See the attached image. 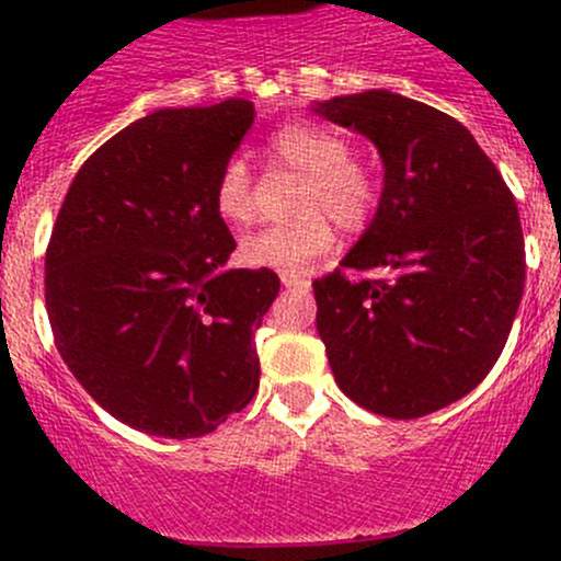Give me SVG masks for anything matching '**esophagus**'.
I'll return each instance as SVG.
<instances>
[{
    "mask_svg": "<svg viewBox=\"0 0 561 561\" xmlns=\"http://www.w3.org/2000/svg\"><path fill=\"white\" fill-rule=\"evenodd\" d=\"M279 279H282V285H285L287 290H293V293H307L309 287H312V282H309L307 276L293 274V271H282Z\"/></svg>",
    "mask_w": 561,
    "mask_h": 561,
    "instance_id": "esophagus-1",
    "label": "esophagus"
}]
</instances>
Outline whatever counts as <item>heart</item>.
<instances>
[{
    "label": "heart",
    "mask_w": 561,
    "mask_h": 561,
    "mask_svg": "<svg viewBox=\"0 0 561 561\" xmlns=\"http://www.w3.org/2000/svg\"><path fill=\"white\" fill-rule=\"evenodd\" d=\"M268 154L279 165L301 173L296 219L268 225L241 241V260L252 268L304 271L336 241V228L355 233L369 225L377 208V179L355 157L347 140L325 127L293 122L268 138ZM214 208L230 225L252 222L257 214L254 181L244 160H228L214 181Z\"/></svg>",
    "instance_id": "heart-1"
}]
</instances>
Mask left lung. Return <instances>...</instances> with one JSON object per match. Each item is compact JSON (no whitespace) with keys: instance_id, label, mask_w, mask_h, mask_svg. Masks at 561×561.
<instances>
[{"instance_id":"left-lung-1","label":"left lung","mask_w":561,"mask_h":561,"mask_svg":"<svg viewBox=\"0 0 561 561\" xmlns=\"http://www.w3.org/2000/svg\"><path fill=\"white\" fill-rule=\"evenodd\" d=\"M312 111L369 138L386 168L369 228L312 285L333 377L377 415L443 410L483 382L511 336L526 276L516 197L437 107L371 89Z\"/></svg>"}]
</instances>
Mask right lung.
<instances>
[{
  "mask_svg": "<svg viewBox=\"0 0 561 561\" xmlns=\"http://www.w3.org/2000/svg\"><path fill=\"white\" fill-rule=\"evenodd\" d=\"M254 122L249 100L165 107L105 140L67 190L45 252L56 350L116 421L203 437L260 386L254 331L279 293L236 249L214 181Z\"/></svg>",
  "mask_w": 561,
  "mask_h": 561,
  "instance_id": "obj_1",
  "label": "right lung"
}]
</instances>
